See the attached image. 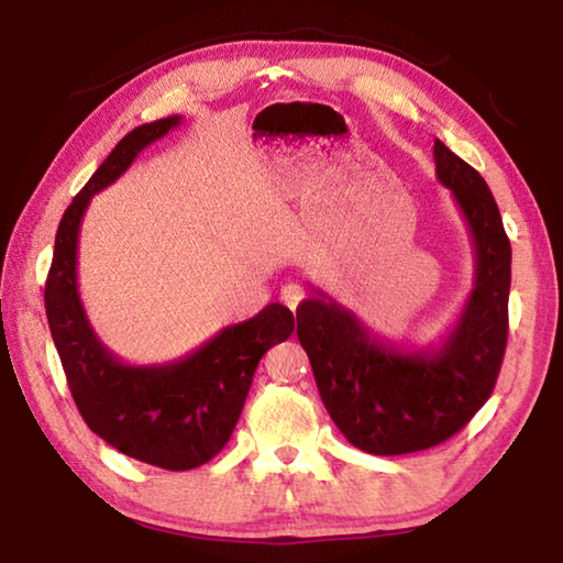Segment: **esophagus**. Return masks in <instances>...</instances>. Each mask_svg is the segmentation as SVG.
<instances>
[{
  "instance_id": "esophagus-1",
  "label": "esophagus",
  "mask_w": 563,
  "mask_h": 563,
  "mask_svg": "<svg viewBox=\"0 0 563 563\" xmlns=\"http://www.w3.org/2000/svg\"><path fill=\"white\" fill-rule=\"evenodd\" d=\"M302 298H305V292H302L300 285H295V283L283 285V290H280V300H283L285 305H288L290 310L298 308V305L302 302Z\"/></svg>"
}]
</instances>
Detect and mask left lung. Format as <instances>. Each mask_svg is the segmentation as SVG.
Here are the masks:
<instances>
[{"mask_svg":"<svg viewBox=\"0 0 563 563\" xmlns=\"http://www.w3.org/2000/svg\"><path fill=\"white\" fill-rule=\"evenodd\" d=\"M434 166L474 245L472 292L440 345L407 350L377 338L320 288L298 308V340L322 405L347 442L369 454H409L450 440L489 399L507 347L511 245L497 201L440 139Z\"/></svg>","mask_w":563,"mask_h":563,"instance_id":"obj_1","label":"left lung"}]
</instances>
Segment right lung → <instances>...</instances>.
<instances>
[{
  "mask_svg": "<svg viewBox=\"0 0 563 563\" xmlns=\"http://www.w3.org/2000/svg\"><path fill=\"white\" fill-rule=\"evenodd\" d=\"M178 123L176 113L119 141L66 208L44 288L46 320L84 422L126 456L170 472L194 470L223 450L261 357L295 330L292 312L271 302L255 318L223 328L201 347L164 365H129L93 332L76 275L84 213L99 190L121 178L141 151Z\"/></svg>",
  "mask_w": 563,
  "mask_h": 563,
  "instance_id": "right-lung-1",
  "label": "right lung"
}]
</instances>
